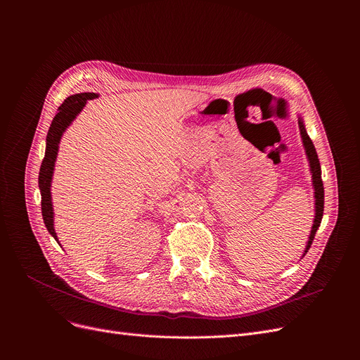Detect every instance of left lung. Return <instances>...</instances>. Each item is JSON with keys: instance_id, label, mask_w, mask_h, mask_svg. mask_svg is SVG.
<instances>
[{"instance_id": "left-lung-1", "label": "left lung", "mask_w": 360, "mask_h": 360, "mask_svg": "<svg viewBox=\"0 0 360 360\" xmlns=\"http://www.w3.org/2000/svg\"><path fill=\"white\" fill-rule=\"evenodd\" d=\"M299 131H300V137H302V144L305 147V153L309 162V169L312 174V186H314V198H315V216H314V224L311 228V233H309V239L307 242V247L304 251V255L308 252V250L311 248V243L314 240V236L319 228L321 220H323V214H324V185H323V179H321V165H319V159L316 155L315 146L312 143V140L309 139L304 120L302 117H299Z\"/></svg>"}]
</instances>
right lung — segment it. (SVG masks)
<instances>
[{
  "label": "right lung",
  "mask_w": 360,
  "mask_h": 360,
  "mask_svg": "<svg viewBox=\"0 0 360 360\" xmlns=\"http://www.w3.org/2000/svg\"><path fill=\"white\" fill-rule=\"evenodd\" d=\"M98 96H99L98 93L71 94V96L67 98L64 103L58 108V113L53 117L48 131V136H46L45 158L42 160L41 170H39V190L42 195V217L48 232L55 238L56 242H58V236H56L53 229V207H52V197H51V182H52L56 156H58L60 141L65 129L71 125V122L75 118H77L82 109L86 106L87 101L96 99Z\"/></svg>",
  "instance_id": "obj_1"
}]
</instances>
